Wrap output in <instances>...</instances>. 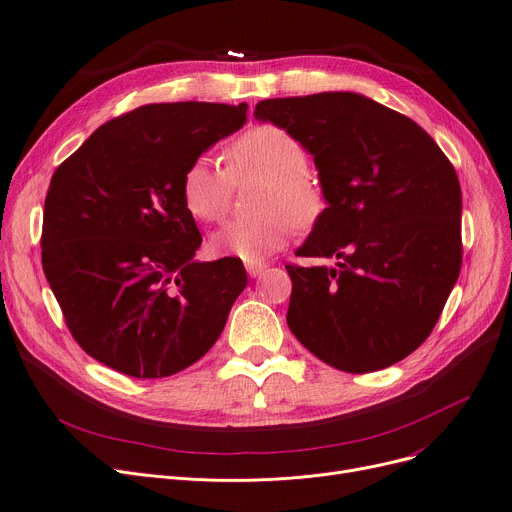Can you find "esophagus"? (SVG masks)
<instances>
[{"mask_svg": "<svg viewBox=\"0 0 512 512\" xmlns=\"http://www.w3.org/2000/svg\"><path fill=\"white\" fill-rule=\"evenodd\" d=\"M245 267H247V272H249L251 278H257V276H261V272H265L267 263H263V261H247Z\"/></svg>", "mask_w": 512, "mask_h": 512, "instance_id": "1", "label": "esophagus"}]
</instances>
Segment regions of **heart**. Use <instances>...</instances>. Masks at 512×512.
<instances>
[{"label": "heart", "instance_id": "heart-1", "mask_svg": "<svg viewBox=\"0 0 512 512\" xmlns=\"http://www.w3.org/2000/svg\"><path fill=\"white\" fill-rule=\"evenodd\" d=\"M261 178L249 220H236L213 236V251L259 261L286 245L294 226L313 224L324 211V188L307 168V151L276 124L251 126L226 149V170L207 157L188 164L180 178L184 209L205 224L222 222L232 199V184Z\"/></svg>", "mask_w": 512, "mask_h": 512}]
</instances>
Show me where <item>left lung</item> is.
<instances>
[{
    "label": "left lung",
    "instance_id": "obj_1",
    "mask_svg": "<svg viewBox=\"0 0 512 512\" xmlns=\"http://www.w3.org/2000/svg\"><path fill=\"white\" fill-rule=\"evenodd\" d=\"M255 120L288 130L319 170L328 207L286 263L288 328L324 363L369 373L432 334L463 263L461 184L436 141L359 93L263 99Z\"/></svg>",
    "mask_w": 512,
    "mask_h": 512
}]
</instances>
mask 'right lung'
<instances>
[{"mask_svg":"<svg viewBox=\"0 0 512 512\" xmlns=\"http://www.w3.org/2000/svg\"><path fill=\"white\" fill-rule=\"evenodd\" d=\"M247 103H151L99 126L53 172L41 261L72 338L130 378H168L220 338L247 286L238 257L195 261L180 178L247 122Z\"/></svg>","mask_w":512,"mask_h":512,"instance_id":"add662e5","label":"right lung"}]
</instances>
